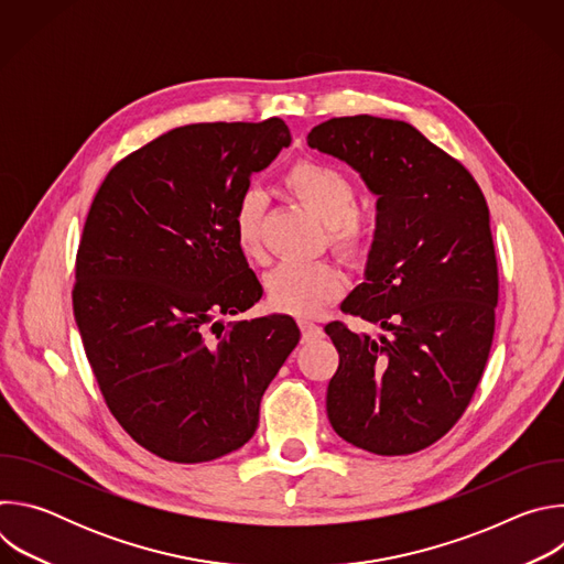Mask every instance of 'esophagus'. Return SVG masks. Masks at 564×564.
I'll return each instance as SVG.
<instances>
[{
	"label": "esophagus",
	"mask_w": 564,
	"mask_h": 564,
	"mask_svg": "<svg viewBox=\"0 0 564 564\" xmlns=\"http://www.w3.org/2000/svg\"><path fill=\"white\" fill-rule=\"evenodd\" d=\"M299 328H301L303 341H316V339L324 337V328L312 324V321H307V318H301V321H299Z\"/></svg>",
	"instance_id": "1"
}]
</instances>
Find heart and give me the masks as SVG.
<instances>
[{"instance_id":"1","label":"heart","mask_w":564,"mask_h":564,"mask_svg":"<svg viewBox=\"0 0 564 564\" xmlns=\"http://www.w3.org/2000/svg\"><path fill=\"white\" fill-rule=\"evenodd\" d=\"M285 187L328 227L330 243L339 252L348 257L364 252L366 236L355 218L357 189L346 174L314 160H301L285 174ZM263 214L265 196L259 189L238 196L231 229L238 250L246 257H259L263 250ZM265 288L276 310L312 316L344 292L346 279L330 263H281L268 274Z\"/></svg>"}]
</instances>
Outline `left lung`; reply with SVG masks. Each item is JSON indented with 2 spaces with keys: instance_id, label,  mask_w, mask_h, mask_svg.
<instances>
[{
  "instance_id": "1",
  "label": "left lung",
  "mask_w": 564,
  "mask_h": 564,
  "mask_svg": "<svg viewBox=\"0 0 564 564\" xmlns=\"http://www.w3.org/2000/svg\"><path fill=\"white\" fill-rule=\"evenodd\" d=\"M307 144L352 167L377 196L364 283L341 310L381 333L326 326L339 352L328 420L375 455L417 453L462 417L489 359L498 263L485 194L401 120L333 118Z\"/></svg>"
}]
</instances>
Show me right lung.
Instances as JSON below:
<instances>
[{
    "instance_id": "obj_1",
    "label": "right lung",
    "mask_w": 564,
    "mask_h": 564,
    "mask_svg": "<svg viewBox=\"0 0 564 564\" xmlns=\"http://www.w3.org/2000/svg\"><path fill=\"white\" fill-rule=\"evenodd\" d=\"M283 120L172 129L118 163L89 209L73 312L113 417L153 455L196 464L250 442L261 397L301 333L288 314L236 321L263 288L231 212L290 147Z\"/></svg>"
}]
</instances>
